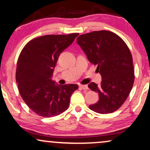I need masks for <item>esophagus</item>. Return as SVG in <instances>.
Here are the masks:
<instances>
[{"instance_id":"esophagus-1","label":"esophagus","mask_w":150,"mask_h":150,"mask_svg":"<svg viewBox=\"0 0 150 150\" xmlns=\"http://www.w3.org/2000/svg\"><path fill=\"white\" fill-rule=\"evenodd\" d=\"M79 88H81V89L83 90H88L89 88H88V87L87 86H85V85H80L79 86Z\"/></svg>"}]
</instances>
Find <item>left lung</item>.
Segmentation results:
<instances>
[{
	"instance_id": "obj_1",
	"label": "left lung",
	"mask_w": 150,
	"mask_h": 150,
	"mask_svg": "<svg viewBox=\"0 0 150 150\" xmlns=\"http://www.w3.org/2000/svg\"><path fill=\"white\" fill-rule=\"evenodd\" d=\"M76 40L102 77L100 85L93 82L88 85L90 90L99 93V98L97 103L89 106L90 109L101 114L116 111L126 101L134 85L130 50L120 37L108 30L93 31Z\"/></svg>"
}]
</instances>
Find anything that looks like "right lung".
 <instances>
[{
    "label": "right lung",
    "instance_id": "obj_1",
    "mask_svg": "<svg viewBox=\"0 0 150 150\" xmlns=\"http://www.w3.org/2000/svg\"><path fill=\"white\" fill-rule=\"evenodd\" d=\"M79 33L48 35L33 39L20 53L16 81L23 100L33 112L44 117L58 115L69 108L76 84L57 85L51 80L59 55Z\"/></svg>",
    "mask_w": 150,
    "mask_h": 150
}]
</instances>
